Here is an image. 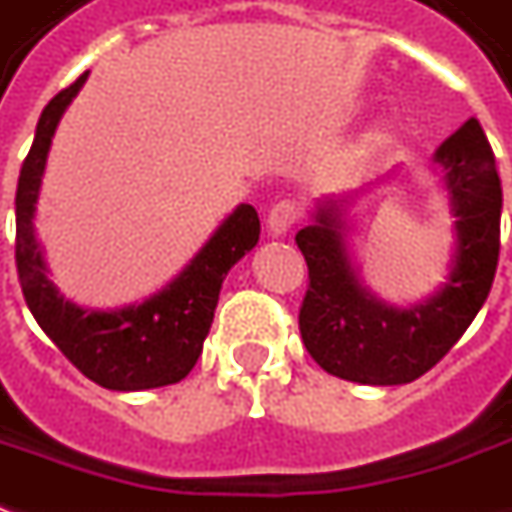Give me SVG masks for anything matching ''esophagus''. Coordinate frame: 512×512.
<instances>
[{
  "instance_id": "34e87169",
  "label": "esophagus",
  "mask_w": 512,
  "mask_h": 512,
  "mask_svg": "<svg viewBox=\"0 0 512 512\" xmlns=\"http://www.w3.org/2000/svg\"><path fill=\"white\" fill-rule=\"evenodd\" d=\"M298 216H301V208L293 200L276 202L270 208V214H267V231L273 233V236H284V233H290V228L296 225Z\"/></svg>"
}]
</instances>
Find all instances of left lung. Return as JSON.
<instances>
[{
  "instance_id": "8db88e82",
  "label": "left lung",
  "mask_w": 512,
  "mask_h": 512,
  "mask_svg": "<svg viewBox=\"0 0 512 512\" xmlns=\"http://www.w3.org/2000/svg\"><path fill=\"white\" fill-rule=\"evenodd\" d=\"M434 166L456 219L448 279L434 296L394 307L363 287L346 242L349 197L318 200L312 225L296 233L310 267L298 327L312 360L329 375L363 386L411 383L448 355L482 310L499 262L502 180L479 120L442 143Z\"/></svg>"
}]
</instances>
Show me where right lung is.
Here are the masks:
<instances>
[{"mask_svg":"<svg viewBox=\"0 0 512 512\" xmlns=\"http://www.w3.org/2000/svg\"><path fill=\"white\" fill-rule=\"evenodd\" d=\"M87 75L84 72L44 106L30 154L22 163L16 188V267L24 301L47 338L92 383L112 392L171 386L180 383L202 355L222 281L259 242V214L253 205H236L180 276L140 304L87 310L67 301L44 262L36 236V205L58 120L84 87Z\"/></svg>","mask_w":512,"mask_h":512,"instance_id":"1","label":"right lung"}]
</instances>
